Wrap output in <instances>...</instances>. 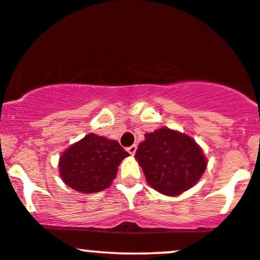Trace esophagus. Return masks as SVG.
<instances>
[{
	"label": "esophagus",
	"instance_id": "34e87169",
	"mask_svg": "<svg viewBox=\"0 0 260 260\" xmlns=\"http://www.w3.org/2000/svg\"><path fill=\"white\" fill-rule=\"evenodd\" d=\"M127 152L129 153L131 155H135L136 152H137V145L133 144V145H131V147H128L127 148Z\"/></svg>",
	"mask_w": 260,
	"mask_h": 260
}]
</instances>
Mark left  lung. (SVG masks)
<instances>
[{
  "label": "left lung",
  "mask_w": 260,
  "mask_h": 260,
  "mask_svg": "<svg viewBox=\"0 0 260 260\" xmlns=\"http://www.w3.org/2000/svg\"><path fill=\"white\" fill-rule=\"evenodd\" d=\"M135 156L148 184L158 192L169 196L192 187L207 167L198 143L191 137L168 127L147 133Z\"/></svg>",
  "instance_id": "left-lung-1"
}]
</instances>
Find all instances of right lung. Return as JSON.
I'll return each instance as SVG.
<instances>
[{"label": "right lung", "instance_id": "1", "mask_svg": "<svg viewBox=\"0 0 260 260\" xmlns=\"http://www.w3.org/2000/svg\"><path fill=\"white\" fill-rule=\"evenodd\" d=\"M128 155L117 141L90 133L61 154L59 173L71 189L84 193L100 192L112 184L118 165Z\"/></svg>", "mask_w": 260, "mask_h": 260}]
</instances>
